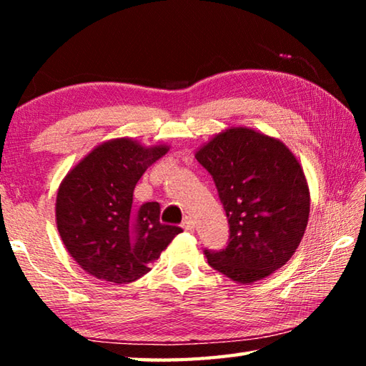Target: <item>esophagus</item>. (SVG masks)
Segmentation results:
<instances>
[{"label":"esophagus","mask_w":366,"mask_h":366,"mask_svg":"<svg viewBox=\"0 0 366 366\" xmlns=\"http://www.w3.org/2000/svg\"><path fill=\"white\" fill-rule=\"evenodd\" d=\"M182 227L185 229V231H189V232H192L195 229V221L190 218V216H185V219L182 221Z\"/></svg>","instance_id":"esophagus-1"}]
</instances>
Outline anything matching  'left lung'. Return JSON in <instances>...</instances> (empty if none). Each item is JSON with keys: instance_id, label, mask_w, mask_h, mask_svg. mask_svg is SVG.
<instances>
[{"instance_id": "8db88e82", "label": "left lung", "mask_w": 366, "mask_h": 366, "mask_svg": "<svg viewBox=\"0 0 366 366\" xmlns=\"http://www.w3.org/2000/svg\"><path fill=\"white\" fill-rule=\"evenodd\" d=\"M218 189L229 221L224 250H205L208 263L239 284L264 280L300 245L310 190L295 154L255 129L227 127L195 152Z\"/></svg>"}]
</instances>
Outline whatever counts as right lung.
Listing matches in <instances>:
<instances>
[{
  "instance_id": "add662e5",
  "label": "right lung",
  "mask_w": 366,
  "mask_h": 366,
  "mask_svg": "<svg viewBox=\"0 0 366 366\" xmlns=\"http://www.w3.org/2000/svg\"><path fill=\"white\" fill-rule=\"evenodd\" d=\"M169 145L145 147L131 137L97 145L64 176L56 195L61 240L90 276L129 284L147 274L148 264L181 227L161 224L159 203L132 208L135 184Z\"/></svg>"
}]
</instances>
